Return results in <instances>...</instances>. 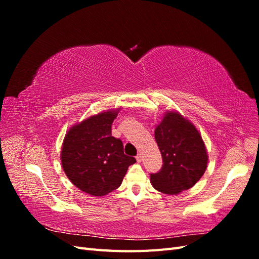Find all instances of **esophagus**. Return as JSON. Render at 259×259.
Listing matches in <instances>:
<instances>
[{"instance_id": "1", "label": "esophagus", "mask_w": 259, "mask_h": 259, "mask_svg": "<svg viewBox=\"0 0 259 259\" xmlns=\"http://www.w3.org/2000/svg\"><path fill=\"white\" fill-rule=\"evenodd\" d=\"M136 160H137L138 163L143 161V155H142V153H138V154L136 155Z\"/></svg>"}]
</instances>
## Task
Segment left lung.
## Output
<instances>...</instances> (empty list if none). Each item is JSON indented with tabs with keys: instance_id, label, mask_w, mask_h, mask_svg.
Wrapping results in <instances>:
<instances>
[{
	"instance_id": "obj_1",
	"label": "left lung",
	"mask_w": 259,
	"mask_h": 259,
	"mask_svg": "<svg viewBox=\"0 0 259 259\" xmlns=\"http://www.w3.org/2000/svg\"><path fill=\"white\" fill-rule=\"evenodd\" d=\"M154 138L163 165L158 173L150 174L153 187L166 194L190 189L207 166L206 149L198 130L179 113L167 112L156 126Z\"/></svg>"
}]
</instances>
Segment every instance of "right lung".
Wrapping results in <instances>:
<instances>
[{"instance_id":"add662e5","label":"right lung","mask_w":259,"mask_h":259,"mask_svg":"<svg viewBox=\"0 0 259 259\" xmlns=\"http://www.w3.org/2000/svg\"><path fill=\"white\" fill-rule=\"evenodd\" d=\"M117 111L89 117L70 130L64 140L61 164L80 190L101 197L119 188L136 159L124 153L120 138L111 135Z\"/></svg>"}]
</instances>
